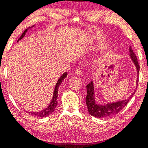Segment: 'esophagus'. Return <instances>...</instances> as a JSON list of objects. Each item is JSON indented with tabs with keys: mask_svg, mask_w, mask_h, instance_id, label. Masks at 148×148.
I'll list each match as a JSON object with an SVG mask.
<instances>
[{
	"mask_svg": "<svg viewBox=\"0 0 148 148\" xmlns=\"http://www.w3.org/2000/svg\"><path fill=\"white\" fill-rule=\"evenodd\" d=\"M83 74V71L81 69H77L75 71V75L77 76H81Z\"/></svg>",
	"mask_w": 148,
	"mask_h": 148,
	"instance_id": "34e87169",
	"label": "esophagus"
}]
</instances>
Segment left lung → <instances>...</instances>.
<instances>
[{
  "instance_id": "1",
  "label": "left lung",
  "mask_w": 148,
  "mask_h": 148,
  "mask_svg": "<svg viewBox=\"0 0 148 148\" xmlns=\"http://www.w3.org/2000/svg\"><path fill=\"white\" fill-rule=\"evenodd\" d=\"M130 51V56L131 58L133 63H134L137 69L138 77L136 79V84L138 83V74L140 66L138 62V60L136 56L133 52L131 47L129 48ZM86 90H87V95L86 97V103L88 109V113L94 117L98 118H102V117H107L109 116L117 114L119 112H120L123 108H124L126 105L129 102L130 99L132 98L134 95L136 90L130 95L127 100H124L122 101H119L117 102L114 103H108L104 105H101L96 102L95 101V95H94V84L93 81H91L90 83L86 85Z\"/></svg>"
}]
</instances>
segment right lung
<instances>
[{
  "label": "right lung",
  "mask_w": 148,
  "mask_h": 148,
  "mask_svg": "<svg viewBox=\"0 0 148 148\" xmlns=\"http://www.w3.org/2000/svg\"><path fill=\"white\" fill-rule=\"evenodd\" d=\"M35 25H33L31 27H33ZM29 28H31V27H29ZM27 30H28V29H25L23 31V33H22V35H21V37L18 38V42L19 40H20L21 38H23L24 36L25 35V33L27 31ZM67 73L65 72L60 77L59 79H58L57 83H56V84L52 101H50V103L49 104V106H48L47 108L42 111H37V112H29V111H27V112L28 113H31V115H35V116H36V117H46L54 112V111H55L56 108V106L58 105L57 98L58 96V88H59L60 85L62 83V81L65 79V77H67Z\"/></svg>",
  "instance_id": "1"
}]
</instances>
